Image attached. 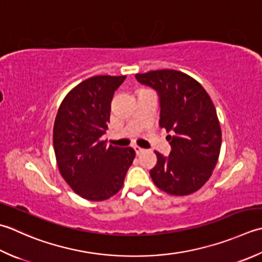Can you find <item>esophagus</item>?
I'll list each match as a JSON object with an SVG mask.
<instances>
[{
  "label": "esophagus",
  "instance_id": "34e87169",
  "mask_svg": "<svg viewBox=\"0 0 262 262\" xmlns=\"http://www.w3.org/2000/svg\"><path fill=\"white\" fill-rule=\"evenodd\" d=\"M133 147H134V150H135V152H136V155H137V156H140V155H142L143 152H144V148H142V147L137 146V145L133 146Z\"/></svg>",
  "mask_w": 262,
  "mask_h": 262
}]
</instances>
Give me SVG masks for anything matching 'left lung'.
<instances>
[{
    "label": "left lung",
    "mask_w": 262,
    "mask_h": 262,
    "mask_svg": "<svg viewBox=\"0 0 262 262\" xmlns=\"http://www.w3.org/2000/svg\"><path fill=\"white\" fill-rule=\"evenodd\" d=\"M135 77L158 93L159 126L172 134L168 135L169 156L156 151L152 181L171 195H188L206 184L218 161L222 130L216 107L201 84L181 71L155 70Z\"/></svg>",
    "instance_id": "left-lung-1"
}]
</instances>
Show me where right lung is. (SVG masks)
Here are the masks:
<instances>
[{"label":"right lung","mask_w":262,"mask_h":262,"mask_svg":"<svg viewBox=\"0 0 262 262\" xmlns=\"http://www.w3.org/2000/svg\"><path fill=\"white\" fill-rule=\"evenodd\" d=\"M126 76H95L71 90L53 127V147L61 176L90 201H103L122 187L135 158L132 147L102 140L110 120L111 101Z\"/></svg>","instance_id":"right-lung-1"}]
</instances>
